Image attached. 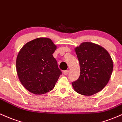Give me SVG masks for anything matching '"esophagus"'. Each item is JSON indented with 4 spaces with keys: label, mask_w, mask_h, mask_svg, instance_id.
I'll use <instances>...</instances> for the list:
<instances>
[{
    "label": "esophagus",
    "mask_w": 122,
    "mask_h": 122,
    "mask_svg": "<svg viewBox=\"0 0 122 122\" xmlns=\"http://www.w3.org/2000/svg\"><path fill=\"white\" fill-rule=\"evenodd\" d=\"M68 72H69V71H68V70H67L64 71H63V73H64V74H65V75H67V74L68 73Z\"/></svg>",
    "instance_id": "esophagus-1"
}]
</instances>
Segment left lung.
Masks as SVG:
<instances>
[{
	"label": "left lung",
	"mask_w": 122,
	"mask_h": 122,
	"mask_svg": "<svg viewBox=\"0 0 122 122\" xmlns=\"http://www.w3.org/2000/svg\"><path fill=\"white\" fill-rule=\"evenodd\" d=\"M80 66V76L72 85L76 92L91 96L101 91L108 82L113 61L107 51L96 44L82 43L75 49Z\"/></svg>",
	"instance_id": "8db88e82"
}]
</instances>
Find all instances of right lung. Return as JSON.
Masks as SVG:
<instances>
[{
  "mask_svg": "<svg viewBox=\"0 0 122 122\" xmlns=\"http://www.w3.org/2000/svg\"><path fill=\"white\" fill-rule=\"evenodd\" d=\"M56 46L48 38L28 42L17 56L16 68L22 85L30 92L44 94L53 89L62 72L53 56Z\"/></svg>",
  "mask_w": 122,
  "mask_h": 122,
  "instance_id": "right-lung-1",
  "label": "right lung"
}]
</instances>
